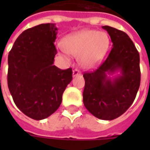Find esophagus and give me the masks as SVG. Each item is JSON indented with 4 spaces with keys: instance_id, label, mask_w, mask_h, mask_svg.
Returning a JSON list of instances; mask_svg holds the SVG:
<instances>
[{
    "instance_id": "obj_1",
    "label": "esophagus",
    "mask_w": 150,
    "mask_h": 150,
    "mask_svg": "<svg viewBox=\"0 0 150 150\" xmlns=\"http://www.w3.org/2000/svg\"><path fill=\"white\" fill-rule=\"evenodd\" d=\"M81 75V72L79 71L78 69H75V70L73 71V74H72L73 77H75V76H78V75Z\"/></svg>"
}]
</instances>
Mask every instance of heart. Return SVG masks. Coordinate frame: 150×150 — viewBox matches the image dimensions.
Returning <instances> with one entry per match:
<instances>
[{
    "mask_svg": "<svg viewBox=\"0 0 150 150\" xmlns=\"http://www.w3.org/2000/svg\"><path fill=\"white\" fill-rule=\"evenodd\" d=\"M109 43V37L104 32L82 30L64 38L59 47L63 54L68 53L79 56V62L83 67L93 69L104 59Z\"/></svg>",
    "mask_w": 150,
    "mask_h": 150,
    "instance_id": "b5f03b06",
    "label": "heart"
}]
</instances>
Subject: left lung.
Returning a JSON list of instances; mask_svg holds the SVG:
<instances>
[{"mask_svg":"<svg viewBox=\"0 0 150 150\" xmlns=\"http://www.w3.org/2000/svg\"><path fill=\"white\" fill-rule=\"evenodd\" d=\"M112 42L106 60L92 72L83 74V104L93 116L111 120L121 116L135 100L141 83L140 56L125 32L104 25ZM116 72L119 75L110 77Z\"/></svg>","mask_w":150,"mask_h":150,"instance_id":"left-lung-1","label":"left lung"}]
</instances>
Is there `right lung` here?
Here are the masks:
<instances>
[{"label":"right lung","mask_w":150,"mask_h":150,"mask_svg":"<svg viewBox=\"0 0 150 150\" xmlns=\"http://www.w3.org/2000/svg\"><path fill=\"white\" fill-rule=\"evenodd\" d=\"M58 28L41 24L23 31L8 56V87L16 106L32 119L43 120L54 112L63 91L72 80V70L54 66Z\"/></svg>","instance_id":"1"}]
</instances>
